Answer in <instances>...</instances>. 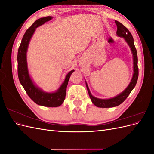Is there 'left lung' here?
Wrapping results in <instances>:
<instances>
[{
    "instance_id": "obj_1",
    "label": "left lung",
    "mask_w": 154,
    "mask_h": 154,
    "mask_svg": "<svg viewBox=\"0 0 154 154\" xmlns=\"http://www.w3.org/2000/svg\"><path fill=\"white\" fill-rule=\"evenodd\" d=\"M115 22L118 27V31L116 32L117 35L121 37H123L126 42H127L128 44L129 45L130 48H131V51L134 57V74L129 85L122 93H121L120 94L116 96L115 97H113V98L107 100L98 99L97 98V97L93 96L91 94V93L89 91V88H88V85L86 83V86L88 92V95H89L93 104L95 105L97 107H101V108H110V107L116 106L119 105L120 104H122L123 102L127 99V97L129 96L130 92H132L133 88L136 86L139 75V69L137 66V50L134 45L133 36L128 31V29L125 26H123L122 23H120L119 22L116 20Z\"/></svg>"
}]
</instances>
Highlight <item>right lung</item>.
I'll return each mask as SVG.
<instances>
[{
	"mask_svg": "<svg viewBox=\"0 0 154 154\" xmlns=\"http://www.w3.org/2000/svg\"><path fill=\"white\" fill-rule=\"evenodd\" d=\"M51 19H52V17L49 16L39 18L26 31L18 50V76L21 85L24 87L27 95L35 103L44 106L57 107L63 103L66 95V89L69 78L74 71L72 70L67 74L62 85L57 92L47 93L39 89L32 83L27 71L26 61L27 47L35 29Z\"/></svg>",
	"mask_w": 154,
	"mask_h": 154,
	"instance_id": "add662e5",
	"label": "right lung"
}]
</instances>
